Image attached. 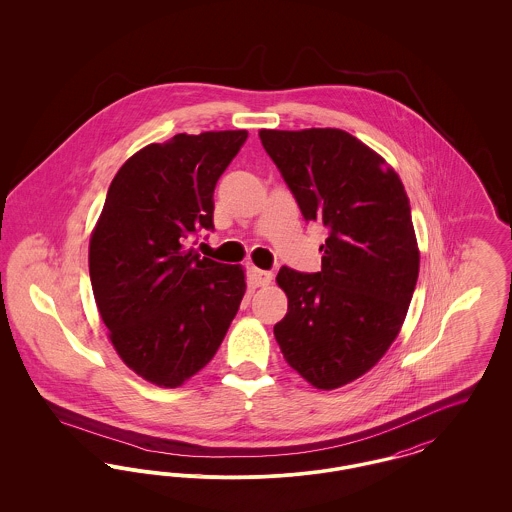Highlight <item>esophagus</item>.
I'll return each mask as SVG.
<instances>
[{
	"instance_id": "obj_1",
	"label": "esophagus",
	"mask_w": 512,
	"mask_h": 512,
	"mask_svg": "<svg viewBox=\"0 0 512 512\" xmlns=\"http://www.w3.org/2000/svg\"><path fill=\"white\" fill-rule=\"evenodd\" d=\"M251 280L257 288H263L272 282V272L261 270V268H251Z\"/></svg>"
}]
</instances>
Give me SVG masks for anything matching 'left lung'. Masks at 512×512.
<instances>
[{"label":"left lung","instance_id":"1","mask_svg":"<svg viewBox=\"0 0 512 512\" xmlns=\"http://www.w3.org/2000/svg\"><path fill=\"white\" fill-rule=\"evenodd\" d=\"M303 219L328 228L320 272L282 267L288 313L274 324L286 363L318 390L376 365L399 334L418 247L405 188L386 161L338 128L261 130Z\"/></svg>","mask_w":512,"mask_h":512}]
</instances>
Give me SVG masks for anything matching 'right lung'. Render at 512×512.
<instances>
[{
	"instance_id": "add662e5",
	"label": "right lung",
	"mask_w": 512,
	"mask_h": 512,
	"mask_svg": "<svg viewBox=\"0 0 512 512\" xmlns=\"http://www.w3.org/2000/svg\"><path fill=\"white\" fill-rule=\"evenodd\" d=\"M245 130L176 134L132 155L113 178L90 240L99 315L122 361L176 388L207 365L245 293L244 270L186 249L215 230L213 192Z\"/></svg>"
}]
</instances>
